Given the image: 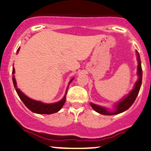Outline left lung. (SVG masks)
Returning <instances> with one entry per match:
<instances>
[{
	"label": "left lung",
	"mask_w": 151,
	"mask_h": 151,
	"mask_svg": "<svg viewBox=\"0 0 151 151\" xmlns=\"http://www.w3.org/2000/svg\"><path fill=\"white\" fill-rule=\"evenodd\" d=\"M137 56H138L137 57L138 58L137 74L139 75V80H137V82L136 84H135L134 88L132 90V92H131L126 97V98L123 99L122 101H120V102L116 105V109H115V112H108V111L106 110V109H105V108L101 107V106H98V105H96L91 103V106H92V108L96 111V112L105 115H116V114L121 113V112L126 111V109H129V108L133 104V103L134 102L135 99H136L138 93H139V89H140L141 84H142V70L140 57H139V55L137 51Z\"/></svg>",
	"instance_id": "8db88e82"
}]
</instances>
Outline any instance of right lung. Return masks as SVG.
Instances as JSON below:
<instances>
[{"label":"right lung","mask_w":151,"mask_h":151,"mask_svg":"<svg viewBox=\"0 0 151 151\" xmlns=\"http://www.w3.org/2000/svg\"><path fill=\"white\" fill-rule=\"evenodd\" d=\"M19 48H18L17 52L19 51ZM12 74H14V68H13L12 69ZM13 80V83L14 87L16 88V91L17 93L18 96L20 98V99L22 100V102L24 103V104L30 109V111H32L33 112H35V113H38V114H52L55 113V112H57L60 110V109L62 108V106H63L64 104L65 101H66V93L65 94L64 97L63 98V99L60 100V101L57 103H54V104H44V103H42L41 101H35V100L31 99L28 98L26 96L24 95L23 93L21 92L17 88V83H16V80H15L14 77L12 78ZM74 80V78H72L70 81L71 83L72 80Z\"/></svg>","instance_id":"add662e5"}]
</instances>
